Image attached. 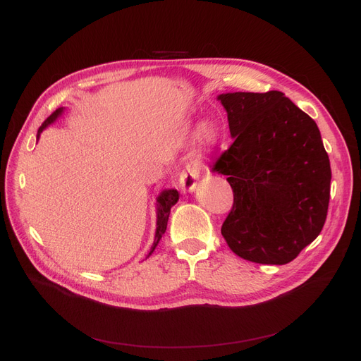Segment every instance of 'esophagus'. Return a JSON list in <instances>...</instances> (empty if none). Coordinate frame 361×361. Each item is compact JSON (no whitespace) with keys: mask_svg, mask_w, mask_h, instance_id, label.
I'll list each match as a JSON object with an SVG mask.
<instances>
[{"mask_svg":"<svg viewBox=\"0 0 361 361\" xmlns=\"http://www.w3.org/2000/svg\"><path fill=\"white\" fill-rule=\"evenodd\" d=\"M200 169H202V162L199 159H192L184 165L181 174H180V180H178L180 187L183 188V190H185V192L193 190L196 185V180L200 176Z\"/></svg>","mask_w":361,"mask_h":361,"instance_id":"esophagus-1","label":"esophagus"}]
</instances>
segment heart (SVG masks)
<instances>
[{"label":"heart","mask_w":361,"mask_h":361,"mask_svg":"<svg viewBox=\"0 0 361 361\" xmlns=\"http://www.w3.org/2000/svg\"><path fill=\"white\" fill-rule=\"evenodd\" d=\"M200 137L206 142H212L215 137V131L209 124H203L200 127Z\"/></svg>","instance_id":"obj_1"}]
</instances>
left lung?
<instances>
[{"mask_svg": "<svg viewBox=\"0 0 361 361\" xmlns=\"http://www.w3.org/2000/svg\"><path fill=\"white\" fill-rule=\"evenodd\" d=\"M218 99L234 139L212 166L234 193L221 234L245 260L286 264L326 221L332 174L320 131L278 90L222 93Z\"/></svg>", "mask_w": 361, "mask_h": 361, "instance_id": "1", "label": "left lung"}]
</instances>
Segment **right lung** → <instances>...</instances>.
<instances>
[{
  "mask_svg": "<svg viewBox=\"0 0 361 361\" xmlns=\"http://www.w3.org/2000/svg\"><path fill=\"white\" fill-rule=\"evenodd\" d=\"M63 112V108H59L56 111H54L51 116L42 123V126L39 127V130H37V139H39V136H41V133L51 124V123H54L55 120H56V117L60 116V114ZM178 197H180V195H178V192L177 190H174V188H169V190H164L159 196H158V199H157V206H158V219H157V233H155V241H154V244H152V249H150V253H149V256L154 253V250H155V247L158 245V243H159V240H161V237L164 235V233H165V230H166V224H168V218H169V212H171V207H173L176 203H177V200H178Z\"/></svg>",
  "mask_w": 361,
  "mask_h": 361,
  "instance_id": "1",
  "label": "right lung"
}]
</instances>
